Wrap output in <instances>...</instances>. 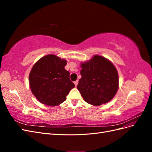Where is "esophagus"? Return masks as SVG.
<instances>
[{
    "label": "esophagus",
    "instance_id": "34e87169",
    "mask_svg": "<svg viewBox=\"0 0 152 152\" xmlns=\"http://www.w3.org/2000/svg\"><path fill=\"white\" fill-rule=\"evenodd\" d=\"M78 82H79V80H75V81L74 82V84H75V86H77Z\"/></svg>",
    "mask_w": 152,
    "mask_h": 152
}]
</instances>
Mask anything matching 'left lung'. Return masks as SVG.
Returning <instances> with one entry per match:
<instances>
[{
	"mask_svg": "<svg viewBox=\"0 0 152 152\" xmlns=\"http://www.w3.org/2000/svg\"><path fill=\"white\" fill-rule=\"evenodd\" d=\"M80 66L82 78L77 87L85 102L99 106L112 100L118 89V75L113 63L95 55Z\"/></svg>",
	"mask_w": 152,
	"mask_h": 152,
	"instance_id": "left-lung-1",
	"label": "left lung"
}]
</instances>
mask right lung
<instances>
[{"mask_svg":"<svg viewBox=\"0 0 152 152\" xmlns=\"http://www.w3.org/2000/svg\"><path fill=\"white\" fill-rule=\"evenodd\" d=\"M65 59L54 54L40 58L32 67L29 84L32 93L40 103L57 106L65 102L69 92L75 87L66 70Z\"/></svg>","mask_w":152,"mask_h":152,"instance_id":"1","label":"right lung"}]
</instances>
